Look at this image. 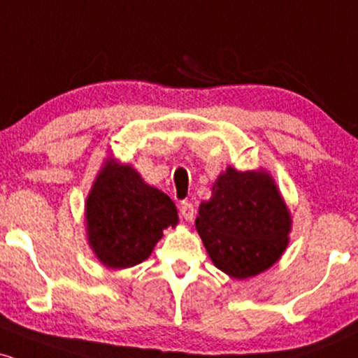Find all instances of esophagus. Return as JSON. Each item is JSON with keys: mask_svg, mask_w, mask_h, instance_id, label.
Returning a JSON list of instances; mask_svg holds the SVG:
<instances>
[{"mask_svg": "<svg viewBox=\"0 0 358 358\" xmlns=\"http://www.w3.org/2000/svg\"><path fill=\"white\" fill-rule=\"evenodd\" d=\"M180 215H182L183 219L188 222H192L193 219H195V207H193V203L182 202V205H180Z\"/></svg>", "mask_w": 358, "mask_h": 358, "instance_id": "1", "label": "esophagus"}]
</instances>
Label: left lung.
<instances>
[{
	"instance_id": "8db88e82",
	"label": "left lung",
	"mask_w": 358,
	"mask_h": 358,
	"mask_svg": "<svg viewBox=\"0 0 358 358\" xmlns=\"http://www.w3.org/2000/svg\"><path fill=\"white\" fill-rule=\"evenodd\" d=\"M195 225L213 264L242 279L278 261L291 219L268 173L227 168L213 183L212 199L200 203Z\"/></svg>"
}]
</instances>
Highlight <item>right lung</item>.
Returning <instances> with one entry per match:
<instances>
[{"label":"right lung","instance_id":"add662e5","mask_svg":"<svg viewBox=\"0 0 358 358\" xmlns=\"http://www.w3.org/2000/svg\"><path fill=\"white\" fill-rule=\"evenodd\" d=\"M85 217L94 252L114 269L145 261L162 239L163 229L178 224L170 196L146 185L131 166L113 159L94 183Z\"/></svg>","mask_w":358,"mask_h":358}]
</instances>
